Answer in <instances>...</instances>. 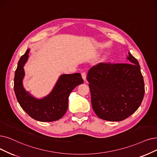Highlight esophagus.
<instances>
[{"label":"esophagus","mask_w":157,"mask_h":157,"mask_svg":"<svg viewBox=\"0 0 157 157\" xmlns=\"http://www.w3.org/2000/svg\"><path fill=\"white\" fill-rule=\"evenodd\" d=\"M81 75H82V77L83 80L85 81L86 80V72H82Z\"/></svg>","instance_id":"1"}]
</instances>
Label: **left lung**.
<instances>
[{"mask_svg": "<svg viewBox=\"0 0 157 157\" xmlns=\"http://www.w3.org/2000/svg\"><path fill=\"white\" fill-rule=\"evenodd\" d=\"M128 63H100L87 75L92 108L108 121L118 122L137 110L144 96V82L138 60L129 52Z\"/></svg>", "mask_w": 157, "mask_h": 157, "instance_id": "obj_1", "label": "left lung"}]
</instances>
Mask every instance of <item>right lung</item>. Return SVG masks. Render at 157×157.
Listing matches in <instances>:
<instances>
[{
    "instance_id": "right-lung-1",
    "label": "right lung",
    "mask_w": 157,
    "mask_h": 157,
    "mask_svg": "<svg viewBox=\"0 0 157 157\" xmlns=\"http://www.w3.org/2000/svg\"><path fill=\"white\" fill-rule=\"evenodd\" d=\"M29 49H27L18 62L14 78V91L23 110L36 121L53 122L64 115L68 108V98L75 87L84 80L79 73L64 74L59 77L53 90L41 99L31 95L23 87L24 66L28 59Z\"/></svg>"
}]
</instances>
